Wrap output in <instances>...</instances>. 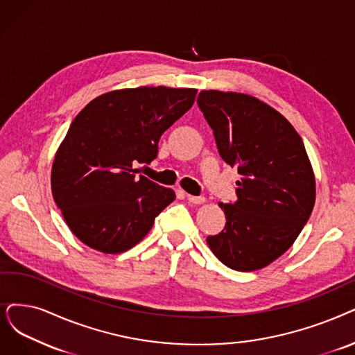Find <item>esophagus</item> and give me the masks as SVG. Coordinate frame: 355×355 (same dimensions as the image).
Wrapping results in <instances>:
<instances>
[{
    "instance_id": "esophagus-1",
    "label": "esophagus",
    "mask_w": 355,
    "mask_h": 355,
    "mask_svg": "<svg viewBox=\"0 0 355 355\" xmlns=\"http://www.w3.org/2000/svg\"><path fill=\"white\" fill-rule=\"evenodd\" d=\"M187 198H188L189 202L196 204V205H200V204H204V202H205V198H204V196H193V195H189V193H188Z\"/></svg>"
}]
</instances>
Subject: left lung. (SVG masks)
<instances>
[{
    "mask_svg": "<svg viewBox=\"0 0 355 355\" xmlns=\"http://www.w3.org/2000/svg\"><path fill=\"white\" fill-rule=\"evenodd\" d=\"M198 106L221 159L240 175L237 201L218 204L224 230L207 243L225 266L257 271L286 253L303 230L316 200L313 168L294 126L259 98L202 90Z\"/></svg>",
    "mask_w": 355,
    "mask_h": 355,
    "instance_id": "1",
    "label": "left lung"
}]
</instances>
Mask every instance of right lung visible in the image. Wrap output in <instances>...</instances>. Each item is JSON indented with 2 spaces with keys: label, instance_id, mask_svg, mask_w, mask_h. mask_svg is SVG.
Segmentation results:
<instances>
[{
  "label": "right lung",
  "instance_id": "right-lung-1",
  "mask_svg": "<svg viewBox=\"0 0 355 355\" xmlns=\"http://www.w3.org/2000/svg\"><path fill=\"white\" fill-rule=\"evenodd\" d=\"M196 89L137 87L98 96L71 123L56 150L52 196L69 230L103 253L134 248L175 192L143 175L137 163L157 157L162 134L188 112Z\"/></svg>",
  "mask_w": 355,
  "mask_h": 355
}]
</instances>
